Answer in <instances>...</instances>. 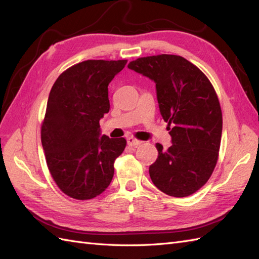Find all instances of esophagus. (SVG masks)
<instances>
[{
  "mask_svg": "<svg viewBox=\"0 0 259 259\" xmlns=\"http://www.w3.org/2000/svg\"><path fill=\"white\" fill-rule=\"evenodd\" d=\"M127 141H128L129 147H138V145L142 144V141L137 140V139H135V138H129Z\"/></svg>",
  "mask_w": 259,
  "mask_h": 259,
  "instance_id": "esophagus-1",
  "label": "esophagus"
}]
</instances>
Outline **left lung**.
I'll list each match as a JSON object with an SVG mask.
<instances>
[{
	"label": "left lung",
	"instance_id": "left-lung-1",
	"mask_svg": "<svg viewBox=\"0 0 259 259\" xmlns=\"http://www.w3.org/2000/svg\"><path fill=\"white\" fill-rule=\"evenodd\" d=\"M128 68L153 79L161 115L171 137L150 166V177L164 194L177 198L196 193L209 181L218 162L222 110L204 73L181 56L138 58Z\"/></svg>",
	"mask_w": 259,
	"mask_h": 259
}]
</instances>
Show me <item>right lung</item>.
Segmentation results:
<instances>
[{"mask_svg": "<svg viewBox=\"0 0 259 259\" xmlns=\"http://www.w3.org/2000/svg\"><path fill=\"white\" fill-rule=\"evenodd\" d=\"M127 60H86L63 71L50 91L41 143L50 174L63 194L76 200L101 195L114 176V163L127 141L99 137L109 111L108 84Z\"/></svg>", "mask_w": 259, "mask_h": 259, "instance_id": "obj_1", "label": "right lung"}]
</instances>
